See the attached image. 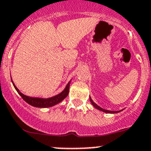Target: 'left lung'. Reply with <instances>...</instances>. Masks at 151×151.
<instances>
[{
    "instance_id": "8db88e82",
    "label": "left lung",
    "mask_w": 151,
    "mask_h": 151,
    "mask_svg": "<svg viewBox=\"0 0 151 151\" xmlns=\"http://www.w3.org/2000/svg\"><path fill=\"white\" fill-rule=\"evenodd\" d=\"M90 101H91V104H92L93 106H94V107L96 108V109H99V110L102 111H104V112H106V113H117V112H120V111H109V110H106V109H102V108L99 107V106H97V105H96V103H93V101L92 99H91V97H90Z\"/></svg>"
}]
</instances>
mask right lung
I'll return each mask as SVG.
<instances>
[{"instance_id":"obj_1","label":"right lung","mask_w":151,"mask_h":151,"mask_svg":"<svg viewBox=\"0 0 151 151\" xmlns=\"http://www.w3.org/2000/svg\"><path fill=\"white\" fill-rule=\"evenodd\" d=\"M70 81L67 84V85L66 86L65 89L63 90L60 93H59V94L56 95V96H52V97L47 98V99H43V98L30 97V96H25V95L19 91V89L16 88V85H14V83L13 82H12V85H13L14 88H16L17 92L19 93V94L22 96V99H24L26 103H28L29 105L34 106V107L48 108V107H51V106H55V105H57L58 103L61 102L63 99H64L67 96V95H68L69 93V90H70Z\"/></svg>"}]
</instances>
